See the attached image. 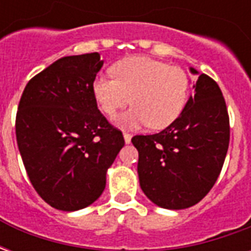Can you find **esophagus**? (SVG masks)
<instances>
[{"label": "esophagus", "mask_w": 251, "mask_h": 251, "mask_svg": "<svg viewBox=\"0 0 251 251\" xmlns=\"http://www.w3.org/2000/svg\"><path fill=\"white\" fill-rule=\"evenodd\" d=\"M124 140H125L126 144H130L131 141V136L129 133H124Z\"/></svg>", "instance_id": "34e87169"}]
</instances>
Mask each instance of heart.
I'll return each instance as SVG.
<instances>
[{
	"label": "heart",
	"mask_w": 251,
	"mask_h": 251,
	"mask_svg": "<svg viewBox=\"0 0 251 251\" xmlns=\"http://www.w3.org/2000/svg\"><path fill=\"white\" fill-rule=\"evenodd\" d=\"M114 77L98 75L93 82L94 98L104 114L113 117L131 100L134 103L115 118L124 129L148 125L163 129L183 111L188 98L189 77L176 66L147 56H133L113 66Z\"/></svg>",
	"instance_id": "obj_1"
}]
</instances>
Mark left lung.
Listing matches in <instances>:
<instances>
[{
    "instance_id": "8db88e82",
    "label": "left lung",
    "mask_w": 251,
    "mask_h": 251,
    "mask_svg": "<svg viewBox=\"0 0 251 251\" xmlns=\"http://www.w3.org/2000/svg\"><path fill=\"white\" fill-rule=\"evenodd\" d=\"M184 109L164 130L134 136L138 179L147 198L168 210L199 203L215 184L226 158L230 125L219 86L199 74Z\"/></svg>"
}]
</instances>
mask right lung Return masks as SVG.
Returning a JSON list of instances; mask_svg holds the SVG:
<instances>
[{"label": "right lung", "instance_id": "right-lung-1", "mask_svg": "<svg viewBox=\"0 0 251 251\" xmlns=\"http://www.w3.org/2000/svg\"><path fill=\"white\" fill-rule=\"evenodd\" d=\"M102 66L98 52L62 57L32 77L20 99V154L36 192L56 210L93 204L125 145L94 98L93 82Z\"/></svg>", "mask_w": 251, "mask_h": 251}]
</instances>
